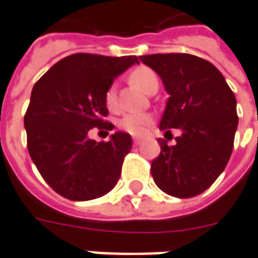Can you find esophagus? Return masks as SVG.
Listing matches in <instances>:
<instances>
[{"mask_svg":"<svg viewBox=\"0 0 258 258\" xmlns=\"http://www.w3.org/2000/svg\"><path fill=\"white\" fill-rule=\"evenodd\" d=\"M133 143H134V146H140L141 144V140L140 138H133Z\"/></svg>","mask_w":258,"mask_h":258,"instance_id":"1","label":"esophagus"}]
</instances>
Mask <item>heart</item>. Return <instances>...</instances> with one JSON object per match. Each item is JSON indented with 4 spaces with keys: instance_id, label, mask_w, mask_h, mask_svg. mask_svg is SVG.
<instances>
[{
    "instance_id": "b5f03b06",
    "label": "heart",
    "mask_w": 258,
    "mask_h": 258,
    "mask_svg": "<svg viewBox=\"0 0 258 258\" xmlns=\"http://www.w3.org/2000/svg\"><path fill=\"white\" fill-rule=\"evenodd\" d=\"M130 81L143 91L150 93L154 87H158V76L148 67H138L130 74ZM104 104L110 111L117 110V93L114 85H111L104 95ZM153 122V117L150 114H125L118 122L120 128L125 133H128L134 137L144 136L147 130L150 128Z\"/></svg>"
}]
</instances>
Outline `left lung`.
I'll return each instance as SVG.
<instances>
[{
    "mask_svg": "<svg viewBox=\"0 0 258 258\" xmlns=\"http://www.w3.org/2000/svg\"><path fill=\"white\" fill-rule=\"evenodd\" d=\"M170 94L160 128L181 131L175 146L158 140L161 153L151 175L168 196L188 199L209 188L230 160L238 124L235 97L223 74L207 59L181 54L141 55Z\"/></svg>",
    "mask_w": 258,
    "mask_h": 258,
    "instance_id": "left-lung-1",
    "label": "left lung"
}]
</instances>
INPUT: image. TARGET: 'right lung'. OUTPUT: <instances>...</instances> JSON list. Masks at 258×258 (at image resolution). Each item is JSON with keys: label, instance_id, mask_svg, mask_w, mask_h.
Segmentation results:
<instances>
[{"label": "right lung", "instance_id": "right-lung-1", "mask_svg": "<svg viewBox=\"0 0 258 258\" xmlns=\"http://www.w3.org/2000/svg\"><path fill=\"white\" fill-rule=\"evenodd\" d=\"M138 62L136 55L107 57L78 52L62 58L35 83L24 115L27 147L52 190L73 201L98 199L114 188L133 141L114 133L97 143L88 131L108 134L105 91L112 80Z\"/></svg>", "mask_w": 258, "mask_h": 258}]
</instances>
